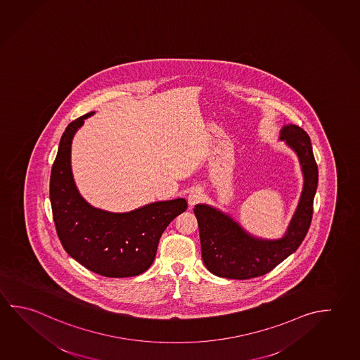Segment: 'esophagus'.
<instances>
[{
  "label": "esophagus",
  "instance_id": "esophagus-1",
  "mask_svg": "<svg viewBox=\"0 0 360 360\" xmlns=\"http://www.w3.org/2000/svg\"><path fill=\"white\" fill-rule=\"evenodd\" d=\"M202 198H203V191L201 188L195 187V188H192L189 191L187 200H188V205L191 207L195 206V203L201 201Z\"/></svg>",
  "mask_w": 360,
  "mask_h": 360
}]
</instances>
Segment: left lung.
<instances>
[{"label":"left lung","mask_w":360,"mask_h":360,"mask_svg":"<svg viewBox=\"0 0 360 360\" xmlns=\"http://www.w3.org/2000/svg\"><path fill=\"white\" fill-rule=\"evenodd\" d=\"M281 140L296 152L303 173V191L296 212L283 238L259 239L238 222L208 205H195L203 263L214 276L230 279L260 277L274 269L301 245L309 231L319 169L307 133L296 125H285Z\"/></svg>","instance_id":"8db88e82"}]
</instances>
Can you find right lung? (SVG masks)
Segmentation results:
<instances>
[{"label":"right lung","instance_id":"add662e5","mask_svg":"<svg viewBox=\"0 0 360 360\" xmlns=\"http://www.w3.org/2000/svg\"><path fill=\"white\" fill-rule=\"evenodd\" d=\"M91 115L94 112L67 127L51 167L49 192L58 238L72 258L100 276H139L153 264L162 233L187 210V201L153 202L124 214L92 207L84 201L72 174L70 146L77 130Z\"/></svg>","mask_w":360,"mask_h":360}]
</instances>
